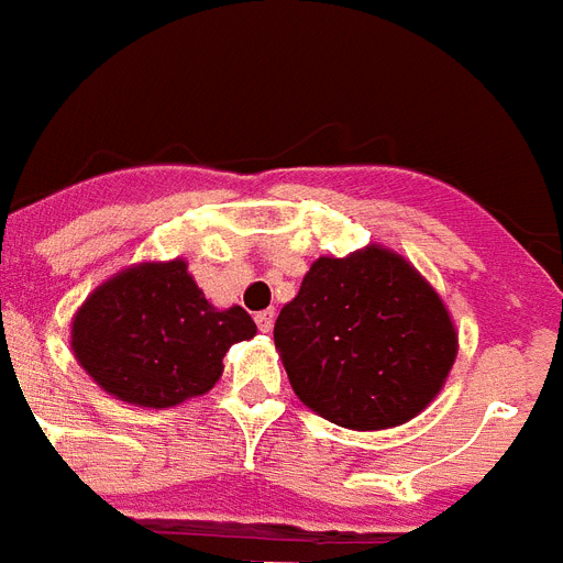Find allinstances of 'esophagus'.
<instances>
[{"label": "esophagus", "instance_id": "esophagus-1", "mask_svg": "<svg viewBox=\"0 0 563 563\" xmlns=\"http://www.w3.org/2000/svg\"><path fill=\"white\" fill-rule=\"evenodd\" d=\"M273 322H276V313H273V310H262V313H255V324H258V331L262 333L273 331Z\"/></svg>", "mask_w": 563, "mask_h": 563}]
</instances>
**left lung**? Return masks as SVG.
<instances>
[{
    "label": "left lung",
    "instance_id": "1",
    "mask_svg": "<svg viewBox=\"0 0 563 563\" xmlns=\"http://www.w3.org/2000/svg\"><path fill=\"white\" fill-rule=\"evenodd\" d=\"M296 397L356 431L391 429L438 397L457 356L452 316L383 247L319 258L273 328Z\"/></svg>",
    "mask_w": 563,
    "mask_h": 563
}]
</instances>
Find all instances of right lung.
I'll list each match as a JSON object with an SVG mask.
<instances>
[{"label":"right lung","mask_w":563,"mask_h":563,"mask_svg":"<svg viewBox=\"0 0 563 563\" xmlns=\"http://www.w3.org/2000/svg\"><path fill=\"white\" fill-rule=\"evenodd\" d=\"M255 336L244 308L218 310L184 262L118 273L86 299L71 328L74 356L111 397L169 408L201 397L224 371V354Z\"/></svg>","instance_id":"add662e5"}]
</instances>
